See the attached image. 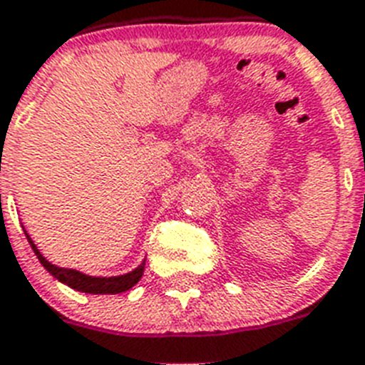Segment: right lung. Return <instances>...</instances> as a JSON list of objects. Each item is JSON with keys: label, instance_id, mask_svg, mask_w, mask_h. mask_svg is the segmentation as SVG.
<instances>
[{"label": "right lung", "instance_id": "right-lung-1", "mask_svg": "<svg viewBox=\"0 0 365 365\" xmlns=\"http://www.w3.org/2000/svg\"><path fill=\"white\" fill-rule=\"evenodd\" d=\"M26 232V230H24ZM26 238H28L29 245L34 253L37 255L38 262L44 266V269L48 272L50 275H54L56 279L65 283L71 289L80 290V292H88V294H120V292H125V290L133 289V287L140 281L142 274H144V264L146 260H142L140 264L136 266L133 272L123 275H114V277H96V275H86L78 269L73 268H61V266L52 264L50 260H46L41 255V251L37 250V245L34 244V240L29 238V234L26 232Z\"/></svg>", "mask_w": 365, "mask_h": 365}]
</instances>
